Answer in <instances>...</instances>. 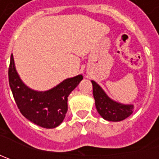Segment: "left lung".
Segmentation results:
<instances>
[{
	"label": "left lung",
	"mask_w": 159,
	"mask_h": 159,
	"mask_svg": "<svg viewBox=\"0 0 159 159\" xmlns=\"http://www.w3.org/2000/svg\"><path fill=\"white\" fill-rule=\"evenodd\" d=\"M95 107L102 118L108 121H121L128 118L134 111L133 104H123L111 100L97 83L91 80Z\"/></svg>",
	"instance_id": "obj_1"
}]
</instances>
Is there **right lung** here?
Returning <instances> with one entry per match:
<instances>
[{"mask_svg": "<svg viewBox=\"0 0 159 159\" xmlns=\"http://www.w3.org/2000/svg\"><path fill=\"white\" fill-rule=\"evenodd\" d=\"M82 80L80 74L64 80L49 90L35 91L22 81L13 55L10 57L9 82L16 103L24 117L44 128H55L63 122L68 110V96Z\"/></svg>", "mask_w": 159, "mask_h": 159, "instance_id": "right-lung-1", "label": "right lung"}]
</instances>
